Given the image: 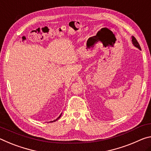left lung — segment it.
<instances>
[{"label":"left lung","instance_id":"obj_1","mask_svg":"<svg viewBox=\"0 0 151 151\" xmlns=\"http://www.w3.org/2000/svg\"><path fill=\"white\" fill-rule=\"evenodd\" d=\"M132 41L133 45H134L136 47H137V48H138L139 49H141V48H140V47L139 43H138V42L137 41V39H136V38L134 37V36L132 37Z\"/></svg>","mask_w":151,"mask_h":151}]
</instances>
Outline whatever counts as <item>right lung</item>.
Segmentation results:
<instances>
[{
    "label": "right lung",
    "mask_w": 151,
    "mask_h": 151,
    "mask_svg": "<svg viewBox=\"0 0 151 151\" xmlns=\"http://www.w3.org/2000/svg\"><path fill=\"white\" fill-rule=\"evenodd\" d=\"M61 115H60V116H59V117H58V118H57V119H55V120H53V121H51V122H55V121H56V120H58V119H59V118H60V117H61Z\"/></svg>",
    "instance_id": "add662e5"
}]
</instances>
